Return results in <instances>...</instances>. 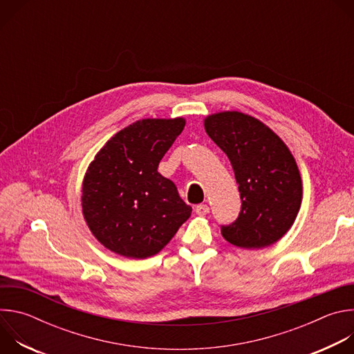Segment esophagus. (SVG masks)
I'll return each instance as SVG.
<instances>
[{"label":"esophagus","instance_id":"obj_1","mask_svg":"<svg viewBox=\"0 0 354 354\" xmlns=\"http://www.w3.org/2000/svg\"><path fill=\"white\" fill-rule=\"evenodd\" d=\"M194 212L197 216H206L210 213V207L207 205H197L194 207Z\"/></svg>","mask_w":354,"mask_h":354}]
</instances>
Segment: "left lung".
Returning a JSON list of instances; mask_svg holds the SVG:
<instances>
[{
    "instance_id": "1",
    "label": "left lung",
    "mask_w": 354,
    "mask_h": 354,
    "mask_svg": "<svg viewBox=\"0 0 354 354\" xmlns=\"http://www.w3.org/2000/svg\"><path fill=\"white\" fill-rule=\"evenodd\" d=\"M205 129L227 154L242 201L238 218L221 225L223 236L246 249L277 242L291 228L302 197L290 149L266 124L241 112L212 115Z\"/></svg>"
}]
</instances>
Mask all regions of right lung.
<instances>
[{
	"label": "right lung",
	"instance_id": "add662e5",
	"mask_svg": "<svg viewBox=\"0 0 354 354\" xmlns=\"http://www.w3.org/2000/svg\"><path fill=\"white\" fill-rule=\"evenodd\" d=\"M185 119H142L116 133L95 156L82 182L84 218L105 248L144 259L172 239L192 207L158 172Z\"/></svg>",
	"mask_w": 354,
	"mask_h": 354
}]
</instances>
